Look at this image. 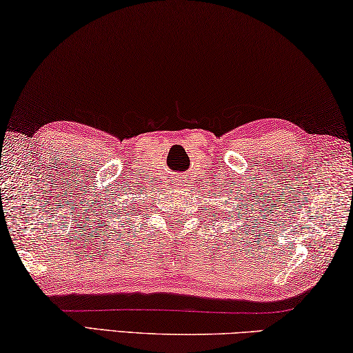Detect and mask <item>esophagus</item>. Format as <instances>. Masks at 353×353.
Masks as SVG:
<instances>
[{
	"label": "esophagus",
	"mask_w": 353,
	"mask_h": 353,
	"mask_svg": "<svg viewBox=\"0 0 353 353\" xmlns=\"http://www.w3.org/2000/svg\"><path fill=\"white\" fill-rule=\"evenodd\" d=\"M177 183H179V185H182V181H177Z\"/></svg>",
	"instance_id": "1"
}]
</instances>
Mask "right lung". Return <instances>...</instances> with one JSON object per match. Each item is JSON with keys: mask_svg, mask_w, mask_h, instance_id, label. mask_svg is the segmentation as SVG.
<instances>
[{"mask_svg": "<svg viewBox=\"0 0 353 353\" xmlns=\"http://www.w3.org/2000/svg\"><path fill=\"white\" fill-rule=\"evenodd\" d=\"M127 215H128V214H127Z\"/></svg>", "mask_w": 353, "mask_h": 353, "instance_id": "add662e5", "label": "right lung"}]
</instances>
